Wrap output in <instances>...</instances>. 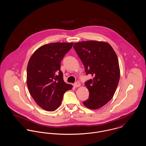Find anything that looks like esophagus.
Returning <instances> with one entry per match:
<instances>
[{"instance_id":"1","label":"esophagus","mask_w":146,"mask_h":146,"mask_svg":"<svg viewBox=\"0 0 146 146\" xmlns=\"http://www.w3.org/2000/svg\"><path fill=\"white\" fill-rule=\"evenodd\" d=\"M80 85H81V84H80V83L79 82H76V83H75L74 84V87H76V88H77V87H80Z\"/></svg>"}]
</instances>
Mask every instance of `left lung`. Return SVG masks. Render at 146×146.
I'll return each instance as SVG.
<instances>
[{
  "instance_id": "left-lung-1",
  "label": "left lung",
  "mask_w": 146,
  "mask_h": 146,
  "mask_svg": "<svg viewBox=\"0 0 146 146\" xmlns=\"http://www.w3.org/2000/svg\"><path fill=\"white\" fill-rule=\"evenodd\" d=\"M73 47L86 74L93 77L85 83L90 95L83 103L90 110L99 109L112 98L119 83L120 69L117 54L105 42L83 41L74 43Z\"/></svg>"
}]
</instances>
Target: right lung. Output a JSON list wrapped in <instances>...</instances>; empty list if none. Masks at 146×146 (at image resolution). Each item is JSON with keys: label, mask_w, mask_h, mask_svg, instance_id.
<instances>
[{"label": "right lung", "mask_w": 146, "mask_h": 146, "mask_svg": "<svg viewBox=\"0 0 146 146\" xmlns=\"http://www.w3.org/2000/svg\"><path fill=\"white\" fill-rule=\"evenodd\" d=\"M73 43H53L37 49L27 66V84L36 103L47 111L59 107L64 93L73 86L64 82L60 70L63 58Z\"/></svg>", "instance_id": "right-lung-1"}]
</instances>
